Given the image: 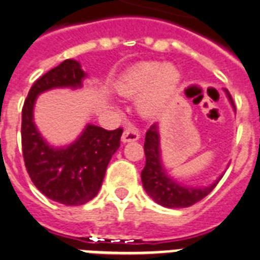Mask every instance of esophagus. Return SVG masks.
<instances>
[{"mask_svg": "<svg viewBox=\"0 0 260 260\" xmlns=\"http://www.w3.org/2000/svg\"><path fill=\"white\" fill-rule=\"evenodd\" d=\"M140 139V132L136 128H126L123 132L121 141L123 143H129V141H136Z\"/></svg>", "mask_w": 260, "mask_h": 260, "instance_id": "esophagus-1", "label": "esophagus"}]
</instances>
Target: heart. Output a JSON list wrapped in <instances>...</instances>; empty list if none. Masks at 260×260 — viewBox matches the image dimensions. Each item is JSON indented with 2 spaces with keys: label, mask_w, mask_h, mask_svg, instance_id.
Segmentation results:
<instances>
[{
  "label": "heart",
  "mask_w": 260,
  "mask_h": 260,
  "mask_svg": "<svg viewBox=\"0 0 260 260\" xmlns=\"http://www.w3.org/2000/svg\"><path fill=\"white\" fill-rule=\"evenodd\" d=\"M180 73L171 64L144 62L126 73L117 82L120 95L137 98V110L144 116H153L167 103L180 83Z\"/></svg>",
  "instance_id": "1"
}]
</instances>
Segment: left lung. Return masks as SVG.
Wrapping results in <instances>:
<instances>
[{
  "label": "left lung",
  "instance_id": "obj_1",
  "mask_svg": "<svg viewBox=\"0 0 260 260\" xmlns=\"http://www.w3.org/2000/svg\"><path fill=\"white\" fill-rule=\"evenodd\" d=\"M230 103L234 107L233 98L226 89ZM235 110V107H234ZM144 153H145V167L141 172V181L144 189L154 202L169 209L189 208L197 204L198 201L205 198L217 186L222 176L215 182L206 187H189L182 186L165 173L161 165L160 156V135L157 123L152 124L145 135L144 143Z\"/></svg>",
  "mask_w": 260,
  "mask_h": 260
}]
</instances>
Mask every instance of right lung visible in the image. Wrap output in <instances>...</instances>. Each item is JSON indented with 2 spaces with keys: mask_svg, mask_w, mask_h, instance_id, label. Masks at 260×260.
<instances>
[{
  "mask_svg": "<svg viewBox=\"0 0 260 260\" xmlns=\"http://www.w3.org/2000/svg\"><path fill=\"white\" fill-rule=\"evenodd\" d=\"M84 76L79 62L66 59L34 82L22 108L21 139L26 171L41 193L67 206L84 205L96 196L111 157L120 147L123 128L107 131L88 124L75 143L54 148L37 129L32 108L43 91L76 88L82 86Z\"/></svg>",
  "mask_w": 260,
  "mask_h": 260,
  "instance_id": "obj_1",
  "label": "right lung"
}]
</instances>
